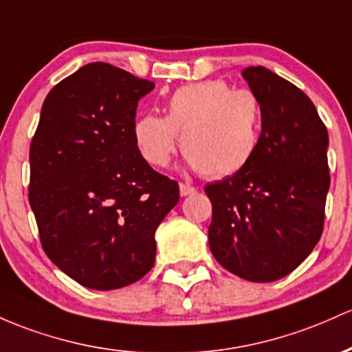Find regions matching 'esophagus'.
<instances>
[{"instance_id":"esophagus-1","label":"esophagus","mask_w":352,"mask_h":352,"mask_svg":"<svg viewBox=\"0 0 352 352\" xmlns=\"http://www.w3.org/2000/svg\"><path fill=\"white\" fill-rule=\"evenodd\" d=\"M195 192H197V188L192 187V185H188V184H180V195H182V197L192 195V194H195Z\"/></svg>"}]
</instances>
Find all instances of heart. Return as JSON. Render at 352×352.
Returning <instances> with one entry per match:
<instances>
[{
  "mask_svg": "<svg viewBox=\"0 0 352 352\" xmlns=\"http://www.w3.org/2000/svg\"><path fill=\"white\" fill-rule=\"evenodd\" d=\"M264 108L252 90H234L223 80L180 87L168 98L165 117L144 115L133 126L135 144L153 167H165L177 145L192 168L210 179L244 170L257 153Z\"/></svg>",
  "mask_w": 352,
  "mask_h": 352,
  "instance_id": "obj_1",
  "label": "heart"
}]
</instances>
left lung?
Returning a JSON list of instances; mask_svg holds the SVG:
<instances>
[{
    "label": "left lung",
    "instance_id": "1",
    "mask_svg": "<svg viewBox=\"0 0 352 352\" xmlns=\"http://www.w3.org/2000/svg\"><path fill=\"white\" fill-rule=\"evenodd\" d=\"M264 108L257 153L244 170L206 185L215 261L252 283L294 270L319 242L331 177L327 129L302 90L264 67L242 69Z\"/></svg>",
    "mask_w": 352,
    "mask_h": 352
}]
</instances>
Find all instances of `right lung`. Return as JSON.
Segmentation results:
<instances>
[{
	"mask_svg": "<svg viewBox=\"0 0 352 352\" xmlns=\"http://www.w3.org/2000/svg\"><path fill=\"white\" fill-rule=\"evenodd\" d=\"M155 83L88 63L55 85L30 146V206L45 254L85 287L137 283L155 264V230L179 184L135 144L138 100Z\"/></svg>",
	"mask_w": 352,
	"mask_h": 352,
	"instance_id": "add662e5",
	"label": "right lung"
}]
</instances>
